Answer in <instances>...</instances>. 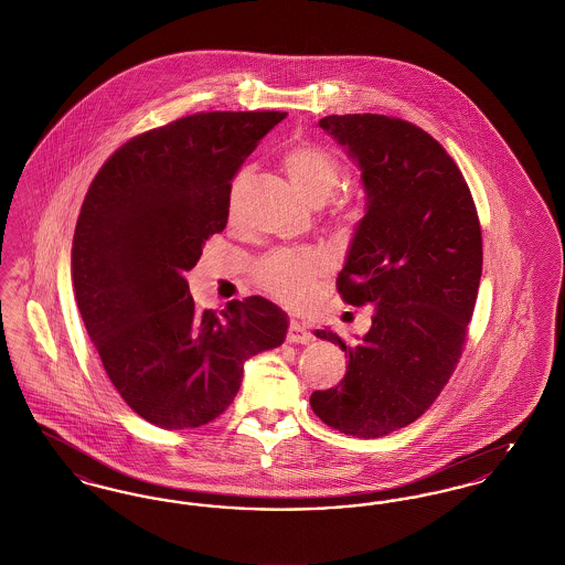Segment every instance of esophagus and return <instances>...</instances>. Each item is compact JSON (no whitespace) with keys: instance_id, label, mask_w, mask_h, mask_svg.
Wrapping results in <instances>:
<instances>
[{"instance_id":"1","label":"esophagus","mask_w":565,"mask_h":565,"mask_svg":"<svg viewBox=\"0 0 565 565\" xmlns=\"http://www.w3.org/2000/svg\"><path fill=\"white\" fill-rule=\"evenodd\" d=\"M290 343H300V345H307V343H311L313 341V334L305 328V326H300V323L290 322L288 326V337H286Z\"/></svg>"}]
</instances>
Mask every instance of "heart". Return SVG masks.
<instances>
[{
    "label": "heart",
    "instance_id": "heart-1",
    "mask_svg": "<svg viewBox=\"0 0 565 565\" xmlns=\"http://www.w3.org/2000/svg\"><path fill=\"white\" fill-rule=\"evenodd\" d=\"M281 164L295 184V189L311 203L322 205L341 182V161L339 157L316 141H302L286 150ZM249 171L242 169L228 190V210L237 212L243 190L247 184ZM360 217V203L351 196H339L330 207V220L337 226H350ZM328 270V258L318 249H275L260 258L254 267L256 284L277 300L286 305H300L309 300L318 279Z\"/></svg>",
    "mask_w": 565,
    "mask_h": 565
}]
</instances>
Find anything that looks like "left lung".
Listing matches in <instances>:
<instances>
[{
  "instance_id": "obj_1",
  "label": "left lung",
  "mask_w": 565,
  "mask_h": 565,
  "mask_svg": "<svg viewBox=\"0 0 565 565\" xmlns=\"http://www.w3.org/2000/svg\"><path fill=\"white\" fill-rule=\"evenodd\" d=\"M320 127L360 162L369 199L337 290L375 313L358 343L316 332L345 351L348 373L309 403L326 426L379 438L422 417L456 371L483 270L481 222L456 161L422 127L383 114H332Z\"/></svg>"
}]
</instances>
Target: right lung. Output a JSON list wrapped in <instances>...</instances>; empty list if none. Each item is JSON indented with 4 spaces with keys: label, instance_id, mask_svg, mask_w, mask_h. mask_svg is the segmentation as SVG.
<instances>
[{
    "label": "right lung",
    "instance_id": "obj_1",
    "mask_svg": "<svg viewBox=\"0 0 565 565\" xmlns=\"http://www.w3.org/2000/svg\"><path fill=\"white\" fill-rule=\"evenodd\" d=\"M286 111H196L135 135L82 203L72 279L111 385L146 422L186 430L239 392L243 362L284 343L288 318L260 296L199 311L186 270L228 222L231 180Z\"/></svg>",
    "mask_w": 565,
    "mask_h": 565
}]
</instances>
